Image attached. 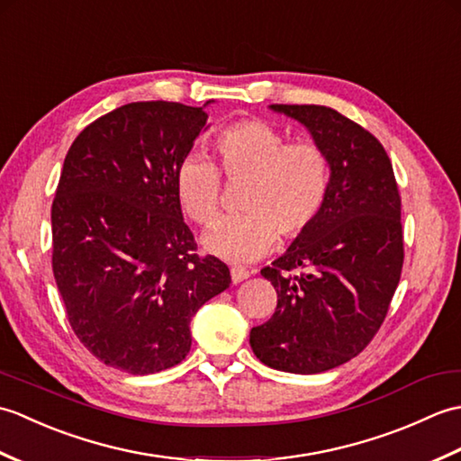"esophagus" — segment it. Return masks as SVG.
Returning a JSON list of instances; mask_svg holds the SVG:
<instances>
[{
  "label": "esophagus",
  "instance_id": "esophagus-1",
  "mask_svg": "<svg viewBox=\"0 0 461 461\" xmlns=\"http://www.w3.org/2000/svg\"><path fill=\"white\" fill-rule=\"evenodd\" d=\"M231 281L233 283H236V285H238V283H241V281H246L248 277H249V271L248 269H243V267H231Z\"/></svg>",
  "mask_w": 461,
  "mask_h": 461
}]
</instances>
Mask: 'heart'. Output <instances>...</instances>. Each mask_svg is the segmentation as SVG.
I'll return each instance as SVG.
<instances>
[{
    "instance_id": "obj_1",
    "label": "heart",
    "mask_w": 461,
    "mask_h": 461,
    "mask_svg": "<svg viewBox=\"0 0 461 461\" xmlns=\"http://www.w3.org/2000/svg\"><path fill=\"white\" fill-rule=\"evenodd\" d=\"M215 150L230 182H248L240 218L213 223L202 248L231 263H249L273 249L277 236L293 241L312 228L325 208L330 170L312 142H293L266 121H243L225 129ZM176 198L194 221L218 218L221 180L213 162L190 154L176 170Z\"/></svg>"
}]
</instances>
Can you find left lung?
I'll return each mask as SVG.
<instances>
[{
  "mask_svg": "<svg viewBox=\"0 0 461 461\" xmlns=\"http://www.w3.org/2000/svg\"><path fill=\"white\" fill-rule=\"evenodd\" d=\"M269 109L305 126L330 182L312 228L261 269L277 309L251 329L249 345L271 368L317 375L355 358L386 317L404 261L400 194L386 150L360 124L329 106Z\"/></svg>",
  "mask_w": 461,
  "mask_h": 461,
  "instance_id": "obj_1",
  "label": "left lung"
}]
</instances>
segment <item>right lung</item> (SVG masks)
Returning a JSON list of instances; mask_svg holds the SVG:
<instances>
[{
  "instance_id": "add662e5",
  "label": "right lung",
  "mask_w": 461,
  "mask_h": 461,
  "mask_svg": "<svg viewBox=\"0 0 461 461\" xmlns=\"http://www.w3.org/2000/svg\"><path fill=\"white\" fill-rule=\"evenodd\" d=\"M210 103L119 106L65 156L51 208L57 287L85 348L129 375L182 362L192 317L231 283L225 263L194 253L174 185Z\"/></svg>"
}]
</instances>
